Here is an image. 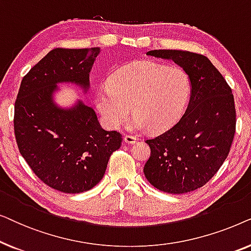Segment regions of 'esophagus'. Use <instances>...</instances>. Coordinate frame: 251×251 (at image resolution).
<instances>
[{
  "instance_id": "esophagus-1",
  "label": "esophagus",
  "mask_w": 251,
  "mask_h": 251,
  "mask_svg": "<svg viewBox=\"0 0 251 251\" xmlns=\"http://www.w3.org/2000/svg\"><path fill=\"white\" fill-rule=\"evenodd\" d=\"M123 140H125V143H126V144H133V143H136L137 138L135 136H131V135H125V137H123Z\"/></svg>"
}]
</instances>
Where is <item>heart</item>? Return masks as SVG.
I'll return each mask as SVG.
<instances>
[{
  "label": "heart",
  "mask_w": 251,
  "mask_h": 251,
  "mask_svg": "<svg viewBox=\"0 0 251 251\" xmlns=\"http://www.w3.org/2000/svg\"><path fill=\"white\" fill-rule=\"evenodd\" d=\"M191 90L190 76L181 67L137 61L119 68L98 88L96 105L108 128L120 126L131 107L130 129L160 132L178 121Z\"/></svg>",
  "instance_id": "obj_1"
}]
</instances>
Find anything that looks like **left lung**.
<instances>
[{
  "instance_id": "left-lung-1",
  "label": "left lung",
  "mask_w": 251,
  "mask_h": 251,
  "mask_svg": "<svg viewBox=\"0 0 251 251\" xmlns=\"http://www.w3.org/2000/svg\"><path fill=\"white\" fill-rule=\"evenodd\" d=\"M149 56L171 59L190 76L186 112L167 131L146 139L151 155L147 180L171 194L195 191L217 174L231 150L236 112L232 90L207 57L181 50H152Z\"/></svg>"
}]
</instances>
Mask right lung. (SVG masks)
Returning a JSON list of instances; mask_svg holds the SVG:
<instances>
[{"label": "right lung", "mask_w": 251, "mask_h": 251, "mask_svg": "<svg viewBox=\"0 0 251 251\" xmlns=\"http://www.w3.org/2000/svg\"><path fill=\"white\" fill-rule=\"evenodd\" d=\"M99 48H56L23 77L15 102L16 142L33 173L64 193H82L97 185L122 135L106 131L94 109L78 102L61 109L52 101L59 82L89 88V73Z\"/></svg>", "instance_id": "right-lung-1"}]
</instances>
